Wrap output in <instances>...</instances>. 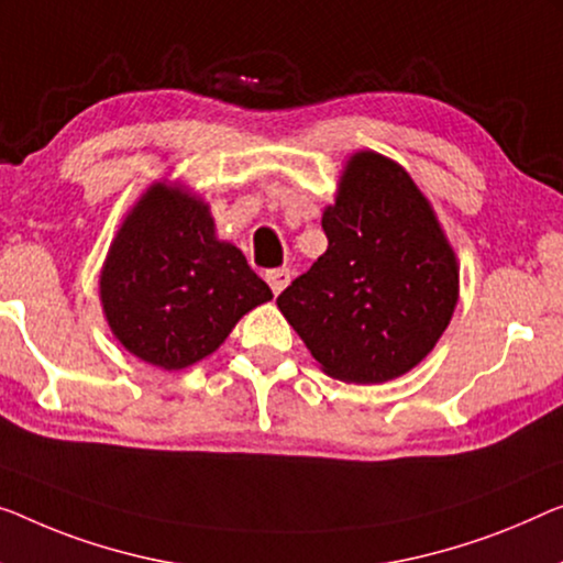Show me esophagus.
<instances>
[{"instance_id":"34e87169","label":"esophagus","mask_w":563,"mask_h":563,"mask_svg":"<svg viewBox=\"0 0 563 563\" xmlns=\"http://www.w3.org/2000/svg\"><path fill=\"white\" fill-rule=\"evenodd\" d=\"M265 280L273 288L275 296H280V292L285 290V285L290 283V271H288V267H275V271L265 273Z\"/></svg>"}]
</instances>
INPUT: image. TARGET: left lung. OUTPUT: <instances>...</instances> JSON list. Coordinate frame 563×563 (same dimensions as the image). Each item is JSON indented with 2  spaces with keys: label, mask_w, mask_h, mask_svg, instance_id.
Instances as JSON below:
<instances>
[{
  "label": "left lung",
  "mask_w": 563,
  "mask_h": 563,
  "mask_svg": "<svg viewBox=\"0 0 563 563\" xmlns=\"http://www.w3.org/2000/svg\"><path fill=\"white\" fill-rule=\"evenodd\" d=\"M321 224L329 250L280 292V313L333 379H397L457 306V257L434 209L397 162L358 151Z\"/></svg>",
  "instance_id": "8db88e82"
}]
</instances>
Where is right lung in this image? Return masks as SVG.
Returning a JSON list of instances; mask_svg holds the SVG:
<instances>
[{
	"label": "right lung",
	"mask_w": 563,
	"mask_h": 563,
	"mask_svg": "<svg viewBox=\"0 0 563 563\" xmlns=\"http://www.w3.org/2000/svg\"><path fill=\"white\" fill-rule=\"evenodd\" d=\"M271 298L245 255L217 240L205 201L162 181L125 217L100 271L113 335L166 372L212 354L247 310Z\"/></svg>",
	"instance_id": "right-lung-1"
}]
</instances>
